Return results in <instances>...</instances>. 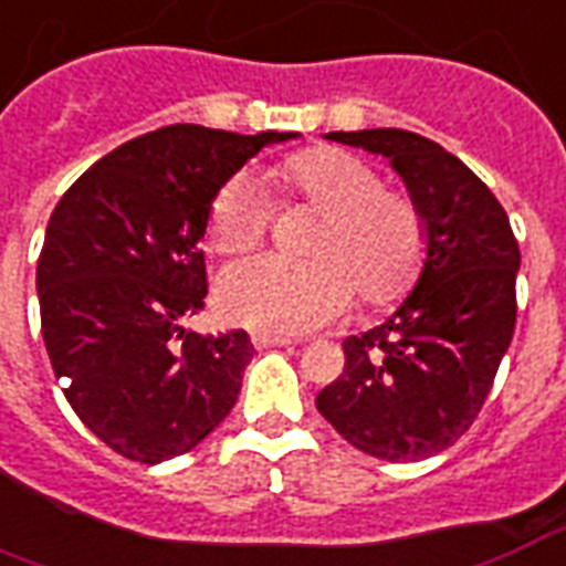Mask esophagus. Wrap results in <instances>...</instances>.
Instances as JSON below:
<instances>
[{"mask_svg": "<svg viewBox=\"0 0 566 566\" xmlns=\"http://www.w3.org/2000/svg\"><path fill=\"white\" fill-rule=\"evenodd\" d=\"M252 344L258 350H266V347H287L293 340L284 338V335H270V332H254Z\"/></svg>", "mask_w": 566, "mask_h": 566, "instance_id": "obj_1", "label": "esophagus"}]
</instances>
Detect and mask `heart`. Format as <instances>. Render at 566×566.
Masks as SVG:
<instances>
[{"label":"heart","instance_id":"obj_1","mask_svg":"<svg viewBox=\"0 0 566 566\" xmlns=\"http://www.w3.org/2000/svg\"><path fill=\"white\" fill-rule=\"evenodd\" d=\"M291 198L321 207L308 240L312 261L252 258L219 282V308L231 323L273 335H300L338 321L359 287L365 305L379 308L407 296L427 254L424 216L412 198L382 189L370 163L340 148L293 154L273 168ZM273 207L264 184L234 175L210 205L207 237L216 252L245 254L264 243Z\"/></svg>","mask_w":566,"mask_h":566}]
</instances>
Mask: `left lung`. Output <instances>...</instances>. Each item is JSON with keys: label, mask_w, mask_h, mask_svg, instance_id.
Here are the masks:
<instances>
[{"label": "left lung", "mask_w": 566, "mask_h": 566, "mask_svg": "<svg viewBox=\"0 0 566 566\" xmlns=\"http://www.w3.org/2000/svg\"><path fill=\"white\" fill-rule=\"evenodd\" d=\"M391 163L421 210L424 266L398 312L344 340L317 395L340 437L388 463L439 454L472 427L516 326L520 245L499 198L442 145L409 129L326 133Z\"/></svg>", "instance_id": "obj_1"}]
</instances>
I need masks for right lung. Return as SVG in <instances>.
I'll use <instances>...</instances> for the list:
<instances>
[{
    "mask_svg": "<svg viewBox=\"0 0 566 566\" xmlns=\"http://www.w3.org/2000/svg\"><path fill=\"white\" fill-rule=\"evenodd\" d=\"M296 133L240 136L171 124L97 159L55 205L41 258V332L64 398L94 437L136 463L192 451L237 403L252 340L198 335L210 205L264 145Z\"/></svg>",
    "mask_w": 566,
    "mask_h": 566,
    "instance_id": "add662e5",
    "label": "right lung"
}]
</instances>
